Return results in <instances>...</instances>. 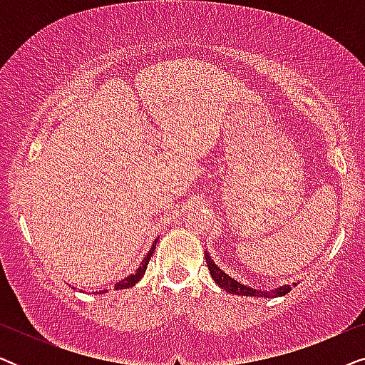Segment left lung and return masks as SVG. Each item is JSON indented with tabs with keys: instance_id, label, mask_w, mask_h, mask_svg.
<instances>
[{
	"instance_id": "1",
	"label": "left lung",
	"mask_w": 365,
	"mask_h": 365,
	"mask_svg": "<svg viewBox=\"0 0 365 365\" xmlns=\"http://www.w3.org/2000/svg\"><path fill=\"white\" fill-rule=\"evenodd\" d=\"M204 256H206L209 274H211V276H212L214 282H216L221 289H224V291H226V292L234 294V296L271 299V297H282V296H286V294L292 289L291 286H281V287L274 289V291H257V289L249 287V286H246V284H241L239 281H236V279L231 277V276H229V274L224 272L221 267H217V264L212 261L207 251L204 252ZM292 286H297V284H292Z\"/></svg>"
}]
</instances>
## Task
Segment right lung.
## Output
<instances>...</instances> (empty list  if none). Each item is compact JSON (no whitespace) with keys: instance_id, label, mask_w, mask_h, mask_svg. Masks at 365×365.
Masks as SVG:
<instances>
[{"instance_id":"obj_1","label":"right lung","mask_w":365,"mask_h":365,"mask_svg":"<svg viewBox=\"0 0 365 365\" xmlns=\"http://www.w3.org/2000/svg\"><path fill=\"white\" fill-rule=\"evenodd\" d=\"M156 242H158V239L153 242V247L149 249V252L146 254V257L143 259V262L139 264V267L136 269V271H134L133 274H129L128 277L121 279V281H119V282L114 284V289H116V291H118V289H129V287H133L134 284L139 282V279H141V277L144 276V272H146L148 264H149V259H151L154 249H156ZM103 292H104V291H103ZM103 292H99V294H103Z\"/></svg>"}]
</instances>
